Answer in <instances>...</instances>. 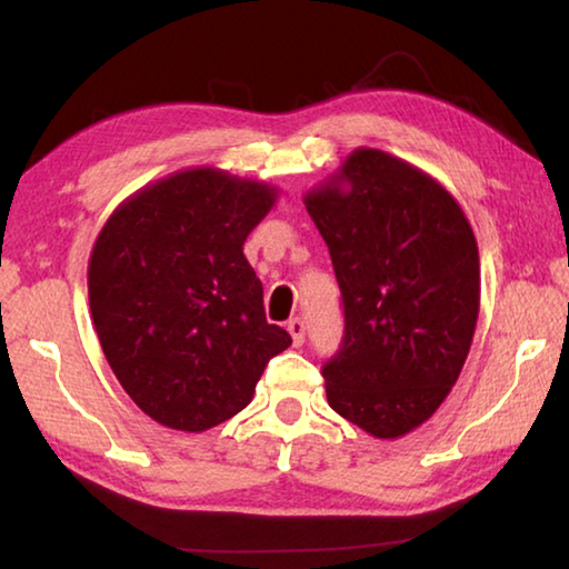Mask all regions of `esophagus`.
Returning <instances> with one entry per match:
<instances>
[{
	"label": "esophagus",
	"instance_id": "esophagus-1",
	"mask_svg": "<svg viewBox=\"0 0 569 569\" xmlns=\"http://www.w3.org/2000/svg\"><path fill=\"white\" fill-rule=\"evenodd\" d=\"M286 329H288V333H291L293 346H301L303 343V339H306V323L301 319H291V321L286 323Z\"/></svg>",
	"mask_w": 569,
	"mask_h": 569
}]
</instances>
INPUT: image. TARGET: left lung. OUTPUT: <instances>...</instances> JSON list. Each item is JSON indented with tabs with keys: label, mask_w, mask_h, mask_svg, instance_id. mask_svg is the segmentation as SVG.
Returning a JSON list of instances; mask_svg holds the SVG:
<instances>
[{
	"label": "left lung",
	"mask_w": 569,
	"mask_h": 569,
	"mask_svg": "<svg viewBox=\"0 0 569 569\" xmlns=\"http://www.w3.org/2000/svg\"><path fill=\"white\" fill-rule=\"evenodd\" d=\"M303 206L329 246L346 336L323 366L331 409L377 439L435 417L479 316V248L457 198L391 152L356 148Z\"/></svg>",
	"instance_id": "8db88e82"
}]
</instances>
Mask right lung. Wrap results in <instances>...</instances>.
Segmentation results:
<instances>
[{"mask_svg":"<svg viewBox=\"0 0 569 569\" xmlns=\"http://www.w3.org/2000/svg\"><path fill=\"white\" fill-rule=\"evenodd\" d=\"M276 200L266 180L186 168L134 190L94 238V331L122 389L162 427L206 431L236 417L268 359L291 346L266 321L243 256Z\"/></svg>","mask_w":569,"mask_h":569,"instance_id":"obj_1","label":"right lung"}]
</instances>
